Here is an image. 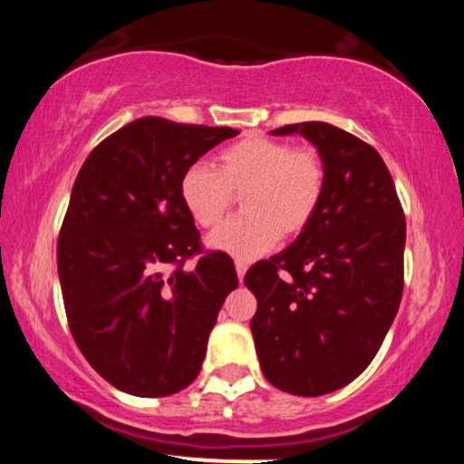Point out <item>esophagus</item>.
I'll return each mask as SVG.
<instances>
[{"mask_svg":"<svg viewBox=\"0 0 464 464\" xmlns=\"http://www.w3.org/2000/svg\"><path fill=\"white\" fill-rule=\"evenodd\" d=\"M236 270H237V279L244 281V275H246V264L236 262Z\"/></svg>","mask_w":464,"mask_h":464,"instance_id":"34e87169","label":"esophagus"}]
</instances>
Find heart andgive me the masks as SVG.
Wrapping results in <instances>:
<instances>
[{
	"mask_svg": "<svg viewBox=\"0 0 464 464\" xmlns=\"http://www.w3.org/2000/svg\"><path fill=\"white\" fill-rule=\"evenodd\" d=\"M324 191V165L318 154L290 143L246 137L225 148L218 169L196 163L183 172L179 196L202 228L220 225L236 196L244 214L209 236V246L237 259L268 253L285 237H296L316 216Z\"/></svg>",
	"mask_w": 464,
	"mask_h": 464,
	"instance_id": "1",
	"label": "heart"
}]
</instances>
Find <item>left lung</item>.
I'll use <instances>...</instances> for the list:
<instances>
[{"instance_id": "left-lung-1", "label": "left lung", "mask_w": 464, "mask_h": 464, "mask_svg": "<svg viewBox=\"0 0 464 464\" xmlns=\"http://www.w3.org/2000/svg\"><path fill=\"white\" fill-rule=\"evenodd\" d=\"M299 135L324 165L316 216L244 284L266 380L301 397L353 382L384 343L403 292L406 218L386 163L369 143L324 121L270 130Z\"/></svg>"}]
</instances>
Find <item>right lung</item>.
<instances>
[{
  "label": "right lung",
  "mask_w": 464,
  "mask_h": 464,
  "mask_svg": "<svg viewBox=\"0 0 464 464\" xmlns=\"http://www.w3.org/2000/svg\"><path fill=\"white\" fill-rule=\"evenodd\" d=\"M236 135L140 117L95 146L73 183L58 237L67 323L89 364L129 395L168 397L189 386L237 287L222 250L182 268L202 250L179 196L185 169Z\"/></svg>",
  "instance_id": "right-lung-1"
}]
</instances>
